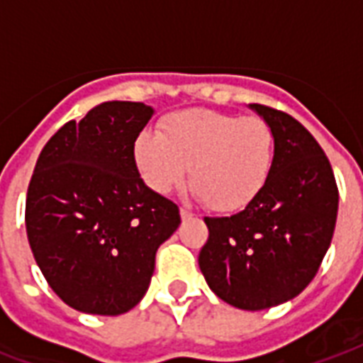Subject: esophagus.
<instances>
[{"mask_svg": "<svg viewBox=\"0 0 363 363\" xmlns=\"http://www.w3.org/2000/svg\"><path fill=\"white\" fill-rule=\"evenodd\" d=\"M181 218L182 220H190V218H194V215L188 209H181Z\"/></svg>", "mask_w": 363, "mask_h": 363, "instance_id": "34e87169", "label": "esophagus"}]
</instances>
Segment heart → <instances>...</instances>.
I'll return each mask as SVG.
<instances>
[{
	"label": "heart",
	"mask_w": 363,
	"mask_h": 363,
	"mask_svg": "<svg viewBox=\"0 0 363 363\" xmlns=\"http://www.w3.org/2000/svg\"><path fill=\"white\" fill-rule=\"evenodd\" d=\"M133 158L152 192L182 186L192 167L198 198L216 213H238L264 192L275 165L277 139L259 116L188 109L165 116L162 133L141 131Z\"/></svg>",
	"instance_id": "1"
}]
</instances>
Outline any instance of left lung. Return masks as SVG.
<instances>
[{
	"label": "left lung",
	"mask_w": 363,
	"mask_h": 363,
	"mask_svg": "<svg viewBox=\"0 0 363 363\" xmlns=\"http://www.w3.org/2000/svg\"><path fill=\"white\" fill-rule=\"evenodd\" d=\"M275 131L277 158L264 192L233 216L203 220L199 269L226 303L262 311L303 292L332 242L339 190L330 160L296 118L250 105Z\"/></svg>",
	"instance_id": "obj_1"
}]
</instances>
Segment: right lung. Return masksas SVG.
I'll return each instance as SVG.
<instances>
[{
    "label": "right lung",
    "instance_id": "right-lung-1",
    "mask_svg": "<svg viewBox=\"0 0 363 363\" xmlns=\"http://www.w3.org/2000/svg\"><path fill=\"white\" fill-rule=\"evenodd\" d=\"M152 116L139 101H105L65 122L37 158L26 232L39 269L64 303L116 316L147 292L156 250L181 215L143 182L133 158Z\"/></svg>",
    "mask_w": 363,
    "mask_h": 363
}]
</instances>
